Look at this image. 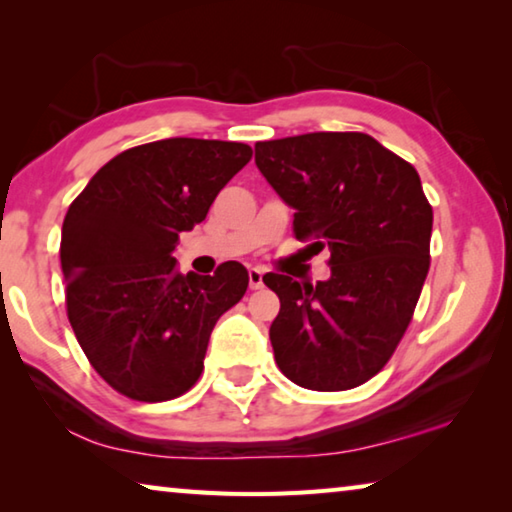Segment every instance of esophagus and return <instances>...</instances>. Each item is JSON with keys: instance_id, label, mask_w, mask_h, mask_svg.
<instances>
[{"instance_id": "1", "label": "esophagus", "mask_w": 512, "mask_h": 512, "mask_svg": "<svg viewBox=\"0 0 512 512\" xmlns=\"http://www.w3.org/2000/svg\"><path fill=\"white\" fill-rule=\"evenodd\" d=\"M262 277H264V273L262 271H259V268H248V287L250 289H262L264 287V280H262Z\"/></svg>"}]
</instances>
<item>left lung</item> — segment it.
<instances>
[{
	"label": "left lung",
	"instance_id": "1",
	"mask_svg": "<svg viewBox=\"0 0 512 512\" xmlns=\"http://www.w3.org/2000/svg\"><path fill=\"white\" fill-rule=\"evenodd\" d=\"M255 164L296 210V239L332 253L325 282L264 275L280 298L268 332L277 368L309 391L361 386L391 359L429 271L433 212L418 171L366 133L257 142Z\"/></svg>",
	"mask_w": 512,
	"mask_h": 512
}]
</instances>
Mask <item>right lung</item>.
Instances as JSON below:
<instances>
[{
	"label": "right lung",
	"instance_id": "add662e5",
	"mask_svg": "<svg viewBox=\"0 0 512 512\" xmlns=\"http://www.w3.org/2000/svg\"><path fill=\"white\" fill-rule=\"evenodd\" d=\"M250 155L248 144L194 137L142 144L103 164L69 205L67 316L92 368L121 395L164 402L189 391L216 320L244 298L239 262L183 275L173 250Z\"/></svg>",
	"mask_w": 512,
	"mask_h": 512
}]
</instances>
